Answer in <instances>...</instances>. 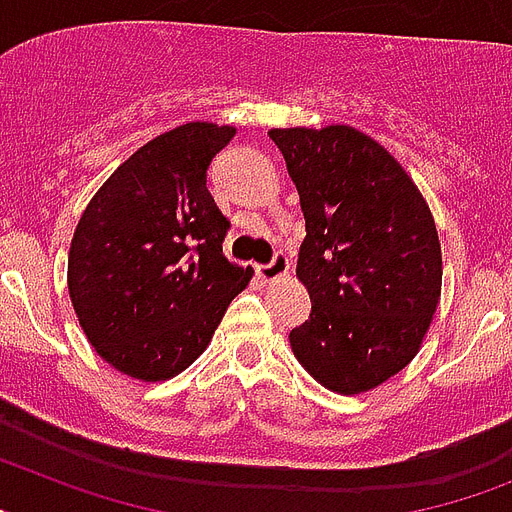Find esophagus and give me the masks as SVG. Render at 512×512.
<instances>
[{
    "instance_id": "34e87169",
    "label": "esophagus",
    "mask_w": 512,
    "mask_h": 512,
    "mask_svg": "<svg viewBox=\"0 0 512 512\" xmlns=\"http://www.w3.org/2000/svg\"><path fill=\"white\" fill-rule=\"evenodd\" d=\"M256 272H259V277L264 282H277L282 280V277H287V272H290V261H287L285 251L274 253V259L269 261V264L256 266Z\"/></svg>"
}]
</instances>
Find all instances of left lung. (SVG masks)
Listing matches in <instances>:
<instances>
[{
  "label": "left lung",
  "mask_w": 512,
  "mask_h": 512,
  "mask_svg": "<svg viewBox=\"0 0 512 512\" xmlns=\"http://www.w3.org/2000/svg\"><path fill=\"white\" fill-rule=\"evenodd\" d=\"M306 217L295 274L311 316L290 348L316 382L361 395L405 369L442 293L429 204L382 143L350 125L274 128Z\"/></svg>",
  "instance_id": "obj_1"
}]
</instances>
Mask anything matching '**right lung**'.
<instances>
[{
  "label": "right lung",
  "instance_id": "add662e5",
  "mask_svg": "<svg viewBox=\"0 0 512 512\" xmlns=\"http://www.w3.org/2000/svg\"><path fill=\"white\" fill-rule=\"evenodd\" d=\"M235 128L185 122L135 151L88 201L67 256V290L96 353L162 382L206 350L251 266L222 253L230 222L206 188Z\"/></svg>",
  "mask_w": 512,
  "mask_h": 512
}]
</instances>
